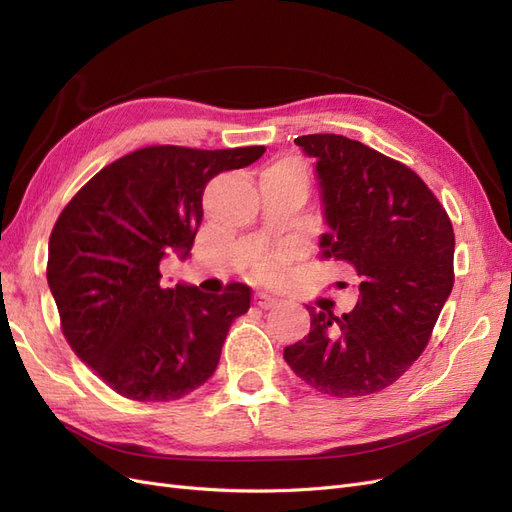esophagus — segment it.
<instances>
[{"instance_id": "esophagus-1", "label": "esophagus", "mask_w": 512, "mask_h": 512, "mask_svg": "<svg viewBox=\"0 0 512 512\" xmlns=\"http://www.w3.org/2000/svg\"><path fill=\"white\" fill-rule=\"evenodd\" d=\"M254 303H256L260 309H269V307H273V305L277 303V299L271 297V294H267V292H256V294H254Z\"/></svg>"}]
</instances>
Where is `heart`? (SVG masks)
<instances>
[{
	"label": "heart",
	"mask_w": 512,
	"mask_h": 512,
	"mask_svg": "<svg viewBox=\"0 0 512 512\" xmlns=\"http://www.w3.org/2000/svg\"><path fill=\"white\" fill-rule=\"evenodd\" d=\"M267 170H269V173H280V175H288V177L307 179L305 166L299 160H292V158H284L280 162H275ZM286 258H288L286 247H280V250H273V252L265 254L258 260L256 275L260 277V280H275V277L282 273V269L286 265Z\"/></svg>",
	"instance_id": "heart-1"
}]
</instances>
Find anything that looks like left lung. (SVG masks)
I'll return each instance as SVG.
<instances>
[{
    "label": "left lung",
    "mask_w": 512,
    "mask_h": 512,
    "mask_svg": "<svg viewBox=\"0 0 512 512\" xmlns=\"http://www.w3.org/2000/svg\"><path fill=\"white\" fill-rule=\"evenodd\" d=\"M316 158L322 256L359 275V301L335 316L309 307L312 329L284 348L290 369L331 397L378 393L427 348L453 290L455 232L440 200L412 168L339 134L294 138Z\"/></svg>",
    "instance_id": "1"
}]
</instances>
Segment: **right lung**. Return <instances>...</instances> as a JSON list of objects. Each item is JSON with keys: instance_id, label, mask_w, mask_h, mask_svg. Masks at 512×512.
Here are the masks:
<instances>
[{"instance_id": "obj_1", "label": "right lung", "mask_w": 512, "mask_h": 512, "mask_svg": "<svg viewBox=\"0 0 512 512\" xmlns=\"http://www.w3.org/2000/svg\"><path fill=\"white\" fill-rule=\"evenodd\" d=\"M262 153L265 147L136 149L104 166L59 213L46 280L61 333L121 397L173 401L213 376L252 290L239 282L222 294L164 288L160 262L192 250L207 183Z\"/></svg>"}]
</instances>
